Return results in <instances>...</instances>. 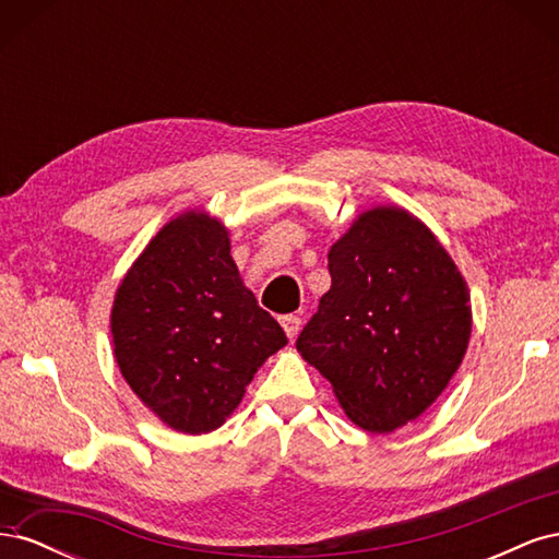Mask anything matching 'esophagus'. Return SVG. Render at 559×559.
<instances>
[{
	"mask_svg": "<svg viewBox=\"0 0 559 559\" xmlns=\"http://www.w3.org/2000/svg\"><path fill=\"white\" fill-rule=\"evenodd\" d=\"M280 324H282V329H284L286 337H296V333L300 331V317H296V314H286V317H282V319H280Z\"/></svg>",
	"mask_w": 559,
	"mask_h": 559,
	"instance_id": "esophagus-1",
	"label": "esophagus"
}]
</instances>
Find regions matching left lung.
Listing matches in <instances>:
<instances>
[{"label": "left lung", "mask_w": 559, "mask_h": 559, "mask_svg": "<svg viewBox=\"0 0 559 559\" xmlns=\"http://www.w3.org/2000/svg\"><path fill=\"white\" fill-rule=\"evenodd\" d=\"M331 289L296 341L345 415L392 433L443 394L471 337V296L445 247L415 214L378 205L329 251Z\"/></svg>", "instance_id": "left-lung-1"}]
</instances>
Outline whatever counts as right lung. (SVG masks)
<instances>
[{"label":"right lung","instance_id":"add662e5","mask_svg":"<svg viewBox=\"0 0 559 559\" xmlns=\"http://www.w3.org/2000/svg\"><path fill=\"white\" fill-rule=\"evenodd\" d=\"M109 324L132 392L163 425L191 436L222 427L286 345L240 277L228 228L205 210L177 214L151 238L118 284Z\"/></svg>","mask_w":559,"mask_h":559}]
</instances>
